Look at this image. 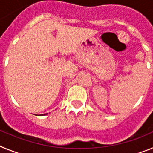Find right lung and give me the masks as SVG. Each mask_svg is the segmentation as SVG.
<instances>
[{"instance_id":"obj_1","label":"right lung","mask_w":153,"mask_h":153,"mask_svg":"<svg viewBox=\"0 0 153 153\" xmlns=\"http://www.w3.org/2000/svg\"><path fill=\"white\" fill-rule=\"evenodd\" d=\"M47 113H45V114H44V115H47ZM42 115H43V114H42ZM42 115H40V116H42Z\"/></svg>"}]
</instances>
